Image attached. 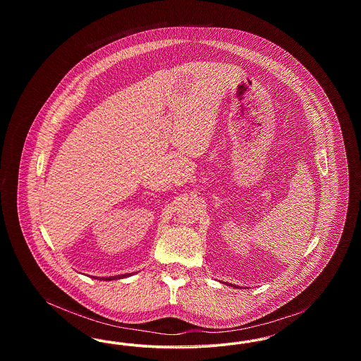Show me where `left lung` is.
Returning a JSON list of instances; mask_svg holds the SVG:
<instances>
[{"label":"left lung","mask_w":361,"mask_h":361,"mask_svg":"<svg viewBox=\"0 0 361 361\" xmlns=\"http://www.w3.org/2000/svg\"><path fill=\"white\" fill-rule=\"evenodd\" d=\"M230 286H231V284H230ZM233 287H235V286H233Z\"/></svg>","instance_id":"1"}]
</instances>
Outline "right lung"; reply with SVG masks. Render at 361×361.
<instances>
[{
  "label": "right lung",
  "instance_id": "right-lung-1",
  "mask_svg": "<svg viewBox=\"0 0 361 361\" xmlns=\"http://www.w3.org/2000/svg\"><path fill=\"white\" fill-rule=\"evenodd\" d=\"M131 275H133V274H124V275L109 276V277H94V279L104 280V281H111V280H115V279H123V277H127V276Z\"/></svg>",
  "mask_w": 361,
  "mask_h": 361
}]
</instances>
